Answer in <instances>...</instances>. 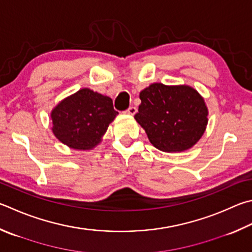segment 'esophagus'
<instances>
[{
  "label": "esophagus",
  "mask_w": 252,
  "mask_h": 252,
  "mask_svg": "<svg viewBox=\"0 0 252 252\" xmlns=\"http://www.w3.org/2000/svg\"><path fill=\"white\" fill-rule=\"evenodd\" d=\"M138 112V109H136L135 107H130L129 109L126 110V113L130 114V116H134V114Z\"/></svg>",
  "instance_id": "obj_1"
}]
</instances>
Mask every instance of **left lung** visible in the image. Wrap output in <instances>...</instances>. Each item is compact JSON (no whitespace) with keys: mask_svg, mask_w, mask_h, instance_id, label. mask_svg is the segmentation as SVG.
I'll list each match as a JSON object with an SVG mask.
<instances>
[{"mask_svg":"<svg viewBox=\"0 0 252 252\" xmlns=\"http://www.w3.org/2000/svg\"><path fill=\"white\" fill-rule=\"evenodd\" d=\"M140 99L134 119L159 151L184 152L203 136L208 123V108L193 87L154 82L141 91Z\"/></svg>","mask_w":252,"mask_h":252,"instance_id":"obj_1","label":"left lung"}]
</instances>
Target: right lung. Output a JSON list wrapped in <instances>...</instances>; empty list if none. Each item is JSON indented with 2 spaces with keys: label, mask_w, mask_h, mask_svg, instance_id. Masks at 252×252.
I'll use <instances>...</instances> for the list:
<instances>
[{
  "label": "right lung",
  "mask_w": 252,
  "mask_h": 252,
  "mask_svg": "<svg viewBox=\"0 0 252 252\" xmlns=\"http://www.w3.org/2000/svg\"><path fill=\"white\" fill-rule=\"evenodd\" d=\"M117 116L110 97L82 88L63 99L50 111L52 131L68 148L90 151L101 143Z\"/></svg>",
  "instance_id": "add662e5"
}]
</instances>
